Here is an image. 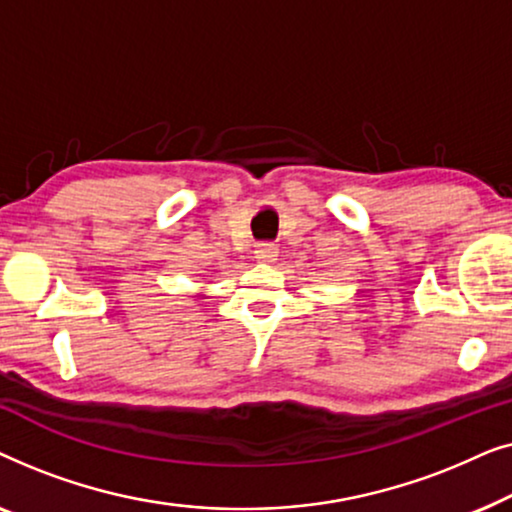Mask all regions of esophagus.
<instances>
[{
	"mask_svg": "<svg viewBox=\"0 0 512 512\" xmlns=\"http://www.w3.org/2000/svg\"><path fill=\"white\" fill-rule=\"evenodd\" d=\"M254 256H256L258 263H272L277 258V247H275V244H270V242H263V244H258V247H256Z\"/></svg>",
	"mask_w": 512,
	"mask_h": 512,
	"instance_id": "obj_1",
	"label": "esophagus"
}]
</instances>
